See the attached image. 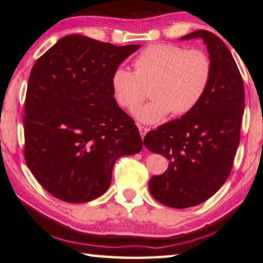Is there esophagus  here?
I'll return each instance as SVG.
<instances>
[{
    "instance_id": "obj_1",
    "label": "esophagus",
    "mask_w": 263,
    "mask_h": 263,
    "mask_svg": "<svg viewBox=\"0 0 263 263\" xmlns=\"http://www.w3.org/2000/svg\"><path fill=\"white\" fill-rule=\"evenodd\" d=\"M138 130H140V134H141V136H142V140L143 138H144V136H145V134L148 132V129L146 127H144V126H141V125H138Z\"/></svg>"
}]
</instances>
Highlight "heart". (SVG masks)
<instances>
[{
  "label": "heart",
  "mask_w": 263,
  "mask_h": 263,
  "mask_svg": "<svg viewBox=\"0 0 263 263\" xmlns=\"http://www.w3.org/2000/svg\"><path fill=\"white\" fill-rule=\"evenodd\" d=\"M135 72L117 67L111 77L115 101L133 111L148 95L153 100L135 111L145 123L158 122L171 111L183 116L195 108L205 96L212 79V62L201 50H187L176 44H152L134 59Z\"/></svg>",
  "instance_id": "b5f03b06"
}]
</instances>
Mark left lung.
I'll return each mask as SVG.
<instances>
[{
	"instance_id": "8db88e82",
	"label": "left lung",
	"mask_w": 263,
	"mask_h": 263,
	"mask_svg": "<svg viewBox=\"0 0 263 263\" xmlns=\"http://www.w3.org/2000/svg\"><path fill=\"white\" fill-rule=\"evenodd\" d=\"M198 37L205 42L213 67L205 96L192 111L144 137L147 150L170 160L163 174L151 177L148 190L173 209L199 205L223 185L240 138L245 95L238 67L214 33L199 29L181 40Z\"/></svg>"
}]
</instances>
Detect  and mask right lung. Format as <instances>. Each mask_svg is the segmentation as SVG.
<instances>
[{
    "label": "right lung",
    "mask_w": 263,
    "mask_h": 263,
    "mask_svg": "<svg viewBox=\"0 0 263 263\" xmlns=\"http://www.w3.org/2000/svg\"><path fill=\"white\" fill-rule=\"evenodd\" d=\"M140 47L71 34L34 64L24 108V156L37 182L58 199H96L110 186L118 158L142 150L135 122L111 88L112 73Z\"/></svg>",
    "instance_id": "add662e5"
}]
</instances>
